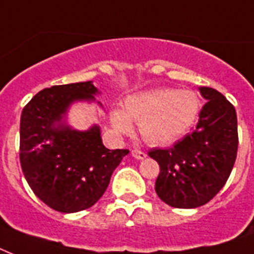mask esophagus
<instances>
[{
	"label": "esophagus",
	"instance_id": "34e87169",
	"mask_svg": "<svg viewBox=\"0 0 254 254\" xmlns=\"http://www.w3.org/2000/svg\"><path fill=\"white\" fill-rule=\"evenodd\" d=\"M131 155L134 157L135 159H145L146 158V153L142 150H139V149H133L131 150Z\"/></svg>",
	"mask_w": 254,
	"mask_h": 254
}]
</instances>
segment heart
Segmentation results:
<instances>
[{
    "mask_svg": "<svg viewBox=\"0 0 254 254\" xmlns=\"http://www.w3.org/2000/svg\"><path fill=\"white\" fill-rule=\"evenodd\" d=\"M200 99L190 89L154 88L127 97L124 111L113 108L109 119L119 134H130L139 125L145 142L165 146L187 134L200 112Z\"/></svg>",
    "mask_w": 254,
    "mask_h": 254,
    "instance_id": "heart-1",
    "label": "heart"
}]
</instances>
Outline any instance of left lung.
Segmentation results:
<instances>
[{
	"label": "left lung",
	"instance_id": "1",
	"mask_svg": "<svg viewBox=\"0 0 254 254\" xmlns=\"http://www.w3.org/2000/svg\"><path fill=\"white\" fill-rule=\"evenodd\" d=\"M207 100L196 129L170 149H153L149 157L159 165L155 192L175 208H196L216 195L232 171L237 155L235 107L209 87L199 88Z\"/></svg>",
	"mask_w": 254,
	"mask_h": 254
}]
</instances>
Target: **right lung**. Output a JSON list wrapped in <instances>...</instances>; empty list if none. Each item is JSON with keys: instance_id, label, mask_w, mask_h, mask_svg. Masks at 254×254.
I'll return each mask as SVG.
<instances>
[{"instance_id": "obj_1", "label": "right lung", "mask_w": 254, "mask_h": 254, "mask_svg": "<svg viewBox=\"0 0 254 254\" xmlns=\"http://www.w3.org/2000/svg\"><path fill=\"white\" fill-rule=\"evenodd\" d=\"M99 93L92 81L54 85L38 92L22 111V171L34 193L59 212H79L95 204L129 153L104 146L99 125L76 130L67 124L73 103H93Z\"/></svg>"}]
</instances>
